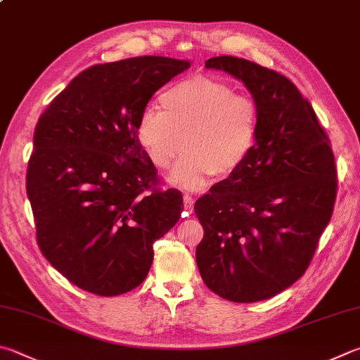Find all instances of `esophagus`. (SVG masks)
<instances>
[{"label": "esophagus", "mask_w": 360, "mask_h": 360, "mask_svg": "<svg viewBox=\"0 0 360 360\" xmlns=\"http://www.w3.org/2000/svg\"><path fill=\"white\" fill-rule=\"evenodd\" d=\"M193 198L191 197V195H184V209L187 212H192V209H193Z\"/></svg>", "instance_id": "esophagus-1"}]
</instances>
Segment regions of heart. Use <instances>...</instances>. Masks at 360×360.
Returning a JSON list of instances; mask_svg holds the SVG:
<instances>
[{"label": "heart", "instance_id": "heart-1", "mask_svg": "<svg viewBox=\"0 0 360 360\" xmlns=\"http://www.w3.org/2000/svg\"><path fill=\"white\" fill-rule=\"evenodd\" d=\"M162 110L141 112L136 135L158 169L182 155L172 181L198 191L214 174L226 179L243 168L259 139L261 108L250 96L209 75H193L160 96Z\"/></svg>", "mask_w": 360, "mask_h": 360}]
</instances>
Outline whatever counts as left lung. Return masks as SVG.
I'll use <instances>...</instances> for the list:
<instances>
[{"label":"left lung","instance_id":"8db88e82","mask_svg":"<svg viewBox=\"0 0 360 360\" xmlns=\"http://www.w3.org/2000/svg\"><path fill=\"white\" fill-rule=\"evenodd\" d=\"M206 69L244 82L259 103L261 127L245 165L195 202L205 230L197 264L217 296L258 302L309 269L334 212V153L315 110L285 75L236 56L211 58Z\"/></svg>","mask_w":360,"mask_h":360}]
</instances>
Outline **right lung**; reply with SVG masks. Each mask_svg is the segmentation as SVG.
Instances as JSON below:
<instances>
[{
	"label": "right lung",
	"instance_id": "right-lung-1",
	"mask_svg": "<svg viewBox=\"0 0 360 360\" xmlns=\"http://www.w3.org/2000/svg\"><path fill=\"white\" fill-rule=\"evenodd\" d=\"M188 68L165 56L96 64L39 117L26 172L37 245L78 288L105 297L136 288L154 240L179 220L182 193L159 188L136 124L155 91Z\"/></svg>",
	"mask_w": 360,
	"mask_h": 360
}]
</instances>
